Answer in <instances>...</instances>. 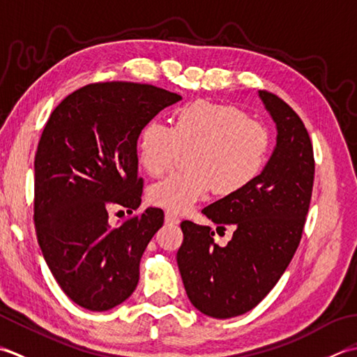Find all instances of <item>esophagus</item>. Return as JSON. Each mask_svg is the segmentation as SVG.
Returning a JSON list of instances; mask_svg holds the SVG:
<instances>
[{
    "instance_id": "1",
    "label": "esophagus",
    "mask_w": 357,
    "mask_h": 357,
    "mask_svg": "<svg viewBox=\"0 0 357 357\" xmlns=\"http://www.w3.org/2000/svg\"><path fill=\"white\" fill-rule=\"evenodd\" d=\"M165 223L166 225H178L180 220H178V217L174 215L172 213H166L165 214Z\"/></svg>"
}]
</instances>
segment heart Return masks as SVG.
<instances>
[{"label": "heart", "instance_id": "obj_1", "mask_svg": "<svg viewBox=\"0 0 357 357\" xmlns=\"http://www.w3.org/2000/svg\"><path fill=\"white\" fill-rule=\"evenodd\" d=\"M138 162L151 177L168 172L181 154L189 172L172 174L148 189L151 205L185 214L208 197L248 188L266 163L270 134L242 109L199 100L178 109L169 128L157 120L143 126L137 140Z\"/></svg>", "mask_w": 357, "mask_h": 357}]
</instances>
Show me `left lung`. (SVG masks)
I'll return each mask as SVG.
<instances>
[{"mask_svg":"<svg viewBox=\"0 0 357 357\" xmlns=\"http://www.w3.org/2000/svg\"><path fill=\"white\" fill-rule=\"evenodd\" d=\"M259 97L278 129L273 154L252 183L202 211L217 231L232 227L227 246L214 231L181 222L177 264L189 301L203 314L229 319L252 310L270 293L301 243L308 214L314 155L301 117L271 92Z\"/></svg>","mask_w":357,"mask_h":357,"instance_id":"8db88e82","label":"left lung"}]
</instances>
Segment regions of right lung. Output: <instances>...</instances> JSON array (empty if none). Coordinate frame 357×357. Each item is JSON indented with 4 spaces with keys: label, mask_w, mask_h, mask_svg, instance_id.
<instances>
[{
    "label": "right lung",
    "mask_w": 357,
    "mask_h": 357,
    "mask_svg": "<svg viewBox=\"0 0 357 357\" xmlns=\"http://www.w3.org/2000/svg\"><path fill=\"white\" fill-rule=\"evenodd\" d=\"M180 100L151 84L96 83L50 114L33 163V219L49 270L79 307L107 311L134 293L140 259L165 214L148 208L111 227L109 208L132 214L140 206L138 134Z\"/></svg>",
    "instance_id": "obj_1"
}]
</instances>
